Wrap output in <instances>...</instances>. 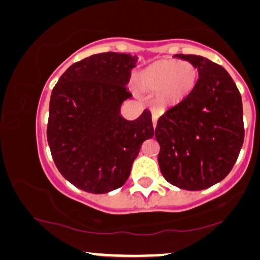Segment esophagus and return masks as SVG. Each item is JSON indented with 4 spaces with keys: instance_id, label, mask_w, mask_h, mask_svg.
Returning <instances> with one entry per match:
<instances>
[{
    "instance_id": "esophagus-1",
    "label": "esophagus",
    "mask_w": 260,
    "mask_h": 260,
    "mask_svg": "<svg viewBox=\"0 0 260 260\" xmlns=\"http://www.w3.org/2000/svg\"><path fill=\"white\" fill-rule=\"evenodd\" d=\"M152 122H153V127H156V122H158V115L156 114H153L152 115Z\"/></svg>"
}]
</instances>
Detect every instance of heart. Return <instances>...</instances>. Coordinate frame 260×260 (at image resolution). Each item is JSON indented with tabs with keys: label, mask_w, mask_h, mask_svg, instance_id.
Wrapping results in <instances>:
<instances>
[{
	"label": "heart",
	"mask_w": 260,
	"mask_h": 260,
	"mask_svg": "<svg viewBox=\"0 0 260 260\" xmlns=\"http://www.w3.org/2000/svg\"><path fill=\"white\" fill-rule=\"evenodd\" d=\"M199 69L191 62L161 60L138 76L141 89L159 93V104L172 107L184 101L199 81Z\"/></svg>",
	"instance_id": "obj_1"
}]
</instances>
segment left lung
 <instances>
[{"instance_id":"8db88e82","label":"left lung","mask_w":260,"mask_h":260,"mask_svg":"<svg viewBox=\"0 0 260 260\" xmlns=\"http://www.w3.org/2000/svg\"><path fill=\"white\" fill-rule=\"evenodd\" d=\"M199 69V81L180 104L158 120V162L170 184L200 191L221 181L244 142L243 102L224 67L206 57L177 54Z\"/></svg>"}]
</instances>
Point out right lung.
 <instances>
[{
    "label": "right lung",
    "mask_w": 260,
    "mask_h": 260,
    "mask_svg": "<svg viewBox=\"0 0 260 260\" xmlns=\"http://www.w3.org/2000/svg\"><path fill=\"white\" fill-rule=\"evenodd\" d=\"M137 56L95 54L58 79L49 104L47 139L57 170L82 191L101 194L125 184L142 142L154 135L151 113L120 115Z\"/></svg>",
    "instance_id": "obj_1"
}]
</instances>
